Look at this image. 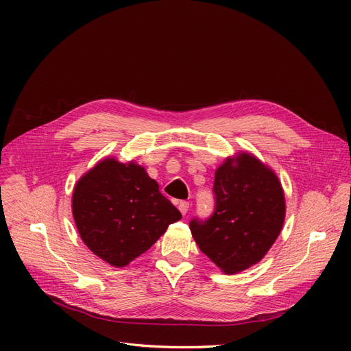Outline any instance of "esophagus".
Segmentation results:
<instances>
[{"instance_id": "34e87169", "label": "esophagus", "mask_w": 351, "mask_h": 351, "mask_svg": "<svg viewBox=\"0 0 351 351\" xmlns=\"http://www.w3.org/2000/svg\"><path fill=\"white\" fill-rule=\"evenodd\" d=\"M189 206H190V204H189V202H186V200H182L178 204V209H180V212H182L183 215H186L187 212H189Z\"/></svg>"}]
</instances>
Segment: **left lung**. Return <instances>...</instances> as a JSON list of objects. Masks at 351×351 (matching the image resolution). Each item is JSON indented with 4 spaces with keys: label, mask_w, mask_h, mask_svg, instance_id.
Returning <instances> with one entry per match:
<instances>
[{
    "label": "left lung",
    "mask_w": 351,
    "mask_h": 351,
    "mask_svg": "<svg viewBox=\"0 0 351 351\" xmlns=\"http://www.w3.org/2000/svg\"><path fill=\"white\" fill-rule=\"evenodd\" d=\"M215 209L193 218L190 231L199 249L227 274L258 263L280 236L285 199L278 177L250 154L227 158L214 180Z\"/></svg>",
    "instance_id": "obj_1"
}]
</instances>
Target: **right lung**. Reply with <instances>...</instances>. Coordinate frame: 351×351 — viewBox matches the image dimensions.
Masks as SVG:
<instances>
[{"label":"right lung","mask_w":351,"mask_h":351,"mask_svg":"<svg viewBox=\"0 0 351 351\" xmlns=\"http://www.w3.org/2000/svg\"><path fill=\"white\" fill-rule=\"evenodd\" d=\"M71 209L83 243L117 268L141 256L182 218L143 167L114 158L79 180Z\"/></svg>","instance_id":"right-lung-1"}]
</instances>
